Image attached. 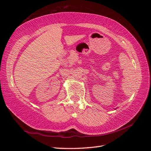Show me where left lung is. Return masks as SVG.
<instances>
[{"label":"left lung","mask_w":151,"mask_h":151,"mask_svg":"<svg viewBox=\"0 0 151 151\" xmlns=\"http://www.w3.org/2000/svg\"><path fill=\"white\" fill-rule=\"evenodd\" d=\"M115 110H116V109H115Z\"/></svg>","instance_id":"1"}]
</instances>
